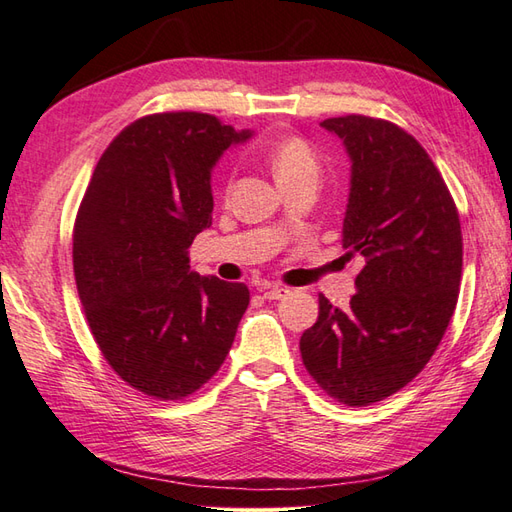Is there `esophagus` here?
<instances>
[{
    "label": "esophagus",
    "instance_id": "obj_1",
    "mask_svg": "<svg viewBox=\"0 0 512 512\" xmlns=\"http://www.w3.org/2000/svg\"><path fill=\"white\" fill-rule=\"evenodd\" d=\"M288 288L286 286H264V297L266 299H284L288 295Z\"/></svg>",
    "mask_w": 512,
    "mask_h": 512
}]
</instances>
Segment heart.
<instances>
[{
    "mask_svg": "<svg viewBox=\"0 0 512 512\" xmlns=\"http://www.w3.org/2000/svg\"><path fill=\"white\" fill-rule=\"evenodd\" d=\"M266 158L281 187L297 180H319L321 162L317 151L312 149L308 140L299 136H286L277 140L266 151Z\"/></svg>",
    "mask_w": 512,
    "mask_h": 512,
    "instance_id": "heart-1",
    "label": "heart"
}]
</instances>
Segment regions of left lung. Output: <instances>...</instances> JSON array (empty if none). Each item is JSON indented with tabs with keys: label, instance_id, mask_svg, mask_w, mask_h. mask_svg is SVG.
<instances>
[{
	"label": "left lung",
	"instance_id": "8db88e82",
	"mask_svg": "<svg viewBox=\"0 0 512 512\" xmlns=\"http://www.w3.org/2000/svg\"><path fill=\"white\" fill-rule=\"evenodd\" d=\"M321 127L343 140L352 162L343 248L365 266L350 308L319 297V319L299 350L325 394L367 407L411 383L438 350L458 303L460 215L433 160L405 129L361 114Z\"/></svg>",
	"mask_w": 512,
	"mask_h": 512
}]
</instances>
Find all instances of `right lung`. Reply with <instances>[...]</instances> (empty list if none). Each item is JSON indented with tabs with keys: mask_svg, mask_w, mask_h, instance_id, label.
<instances>
[{
	"mask_svg": "<svg viewBox=\"0 0 512 512\" xmlns=\"http://www.w3.org/2000/svg\"><path fill=\"white\" fill-rule=\"evenodd\" d=\"M253 132L211 114L138 118L96 165L76 213L74 279L96 345L127 385L180 400L209 383L248 308L244 284L191 273L211 226V171Z\"/></svg>",
	"mask_w": 512,
	"mask_h": 512,
	"instance_id": "1",
	"label": "right lung"
}]
</instances>
